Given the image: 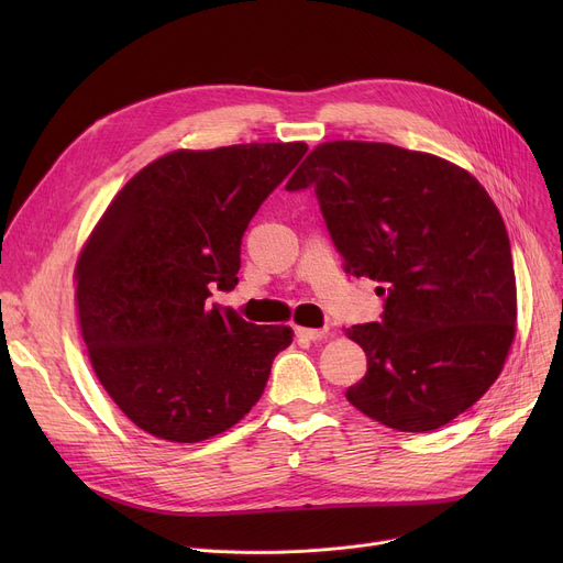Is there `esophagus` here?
I'll use <instances>...</instances> for the list:
<instances>
[{
  "label": "esophagus",
  "instance_id": "obj_1",
  "mask_svg": "<svg viewBox=\"0 0 563 563\" xmlns=\"http://www.w3.org/2000/svg\"><path fill=\"white\" fill-rule=\"evenodd\" d=\"M294 333H297L303 340H323V338L329 335V329H303V327H297V329H294Z\"/></svg>",
  "mask_w": 563,
  "mask_h": 563
}]
</instances>
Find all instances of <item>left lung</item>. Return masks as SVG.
<instances>
[{
  "label": "left lung",
  "mask_w": 563,
  "mask_h": 563,
  "mask_svg": "<svg viewBox=\"0 0 563 563\" xmlns=\"http://www.w3.org/2000/svg\"><path fill=\"white\" fill-rule=\"evenodd\" d=\"M285 187H314L344 272L388 291L380 323L346 329L367 353L346 399L408 433L479 401L507 363L518 299L509 234L477 177L393 143L327 141Z\"/></svg>",
  "instance_id": "left-lung-1"
}]
</instances>
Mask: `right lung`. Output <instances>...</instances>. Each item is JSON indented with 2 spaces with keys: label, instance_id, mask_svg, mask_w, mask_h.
<instances>
[{
  "label": "right lung",
  "instance_id": "1",
  "mask_svg": "<svg viewBox=\"0 0 563 563\" xmlns=\"http://www.w3.org/2000/svg\"><path fill=\"white\" fill-rule=\"evenodd\" d=\"M303 141L173 151L113 196L75 266L88 361L145 433L200 442L257 404L289 327L207 306L232 289L249 221L306 155Z\"/></svg>",
  "mask_w": 563,
  "mask_h": 563
}]
</instances>
